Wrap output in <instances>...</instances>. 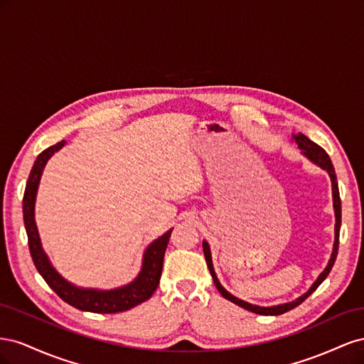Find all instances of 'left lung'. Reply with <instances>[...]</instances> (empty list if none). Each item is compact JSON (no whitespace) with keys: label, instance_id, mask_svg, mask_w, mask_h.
Wrapping results in <instances>:
<instances>
[{"label":"left lung","instance_id":"8db88e82","mask_svg":"<svg viewBox=\"0 0 364 364\" xmlns=\"http://www.w3.org/2000/svg\"><path fill=\"white\" fill-rule=\"evenodd\" d=\"M293 139L297 142V147H299L302 150V155H305L308 159H310L311 162H314L316 165H318V167L326 170V173L329 174V178H331V183H333V205H334V213H336V237H334V247H333V253H331V258H329L328 261V266L325 267V270L318 274V278L316 279V282L311 285V289L308 290L305 294H302L301 297H297L296 301L293 302H289V304H281V305H274V306H258V305H252L249 302H245L238 299V297H235L234 294H230L229 291H226L223 289V285L218 282L217 279V274L214 272V267H213V259H211V249H209V245L206 243V241H203V253H205V259H206V264H208V269H209V273H211L213 277V281H214V285L217 287V290L220 291V294H222L225 299L234 302L235 305L245 308V310L247 311H252L255 314H262V316H278V314H284L287 313L290 310H293V308H296L297 305H301L308 296H310L318 285H321L325 278L329 274V272H331L334 262H336V258H337V252H338V235H340V225H341V202H340V194H338V183H337V176H336V171H334V167H333V162L331 159H329L328 153L321 147L317 146L316 142H313L311 139H308L305 135L299 134V135H293Z\"/></svg>","mask_w":364,"mask_h":364}]
</instances>
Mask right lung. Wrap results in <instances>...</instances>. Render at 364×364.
Here are the masks:
<instances>
[{
    "mask_svg": "<svg viewBox=\"0 0 364 364\" xmlns=\"http://www.w3.org/2000/svg\"><path fill=\"white\" fill-rule=\"evenodd\" d=\"M65 146V141L58 142L48 149L43 150L36 158L35 165L30 171L28 181L26 185L24 199H23V213H24V225L28 237V249L31 253V259L35 262L41 277L46 279L51 290L56 293L62 301L73 305L77 310L91 311L98 314H112L126 311L150 299V296L158 289L165 249H167L168 240L171 237V230L165 232L162 237L153 241L146 249L142 257V269L135 281L124 285V287L114 290H95V289H79L63 279L60 274L51 266L48 257L42 249L39 232L35 222V202L41 176L46 167L47 161Z\"/></svg>",
    "mask_w": 364,
    "mask_h": 364,
    "instance_id": "obj_1",
    "label": "right lung"
}]
</instances>
